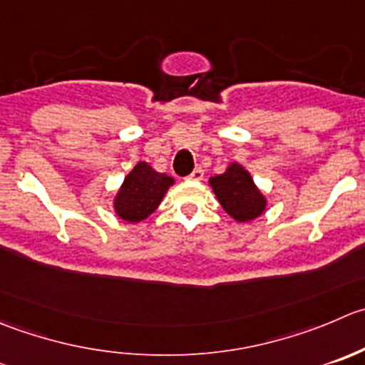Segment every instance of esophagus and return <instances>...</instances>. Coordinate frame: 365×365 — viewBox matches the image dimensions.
Here are the masks:
<instances>
[{
    "mask_svg": "<svg viewBox=\"0 0 365 365\" xmlns=\"http://www.w3.org/2000/svg\"><path fill=\"white\" fill-rule=\"evenodd\" d=\"M189 180H192V182H200V180H203V169L201 168L194 169V171L189 175Z\"/></svg>",
    "mask_w": 365,
    "mask_h": 365,
    "instance_id": "obj_1",
    "label": "esophagus"
}]
</instances>
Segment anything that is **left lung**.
<instances>
[{"instance_id":"obj_1","label":"left lung","mask_w":365,"mask_h":365,"mask_svg":"<svg viewBox=\"0 0 365 365\" xmlns=\"http://www.w3.org/2000/svg\"><path fill=\"white\" fill-rule=\"evenodd\" d=\"M208 183L226 214L235 221L247 222L264 214L267 201L240 164L233 162L222 175L212 176Z\"/></svg>"}]
</instances>
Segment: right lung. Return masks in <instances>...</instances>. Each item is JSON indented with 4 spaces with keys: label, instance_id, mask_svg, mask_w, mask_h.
Here are the masks:
<instances>
[{
    "label": "right lung",
    "instance_id": "obj_1",
    "mask_svg": "<svg viewBox=\"0 0 365 365\" xmlns=\"http://www.w3.org/2000/svg\"><path fill=\"white\" fill-rule=\"evenodd\" d=\"M175 178L157 173L148 162H139L114 197V210L123 221L140 222L153 214Z\"/></svg>",
    "mask_w": 365,
    "mask_h": 365
}]
</instances>
